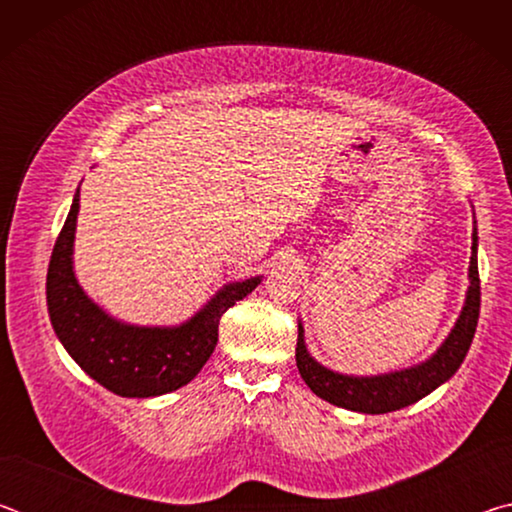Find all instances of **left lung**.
Instances as JSON below:
<instances>
[{
    "mask_svg": "<svg viewBox=\"0 0 512 512\" xmlns=\"http://www.w3.org/2000/svg\"><path fill=\"white\" fill-rule=\"evenodd\" d=\"M481 309V280L479 262H476V225L472 235V257H470V289H467L465 307L458 316L452 334L447 336L440 350L420 366L406 368L391 375L379 377H348L339 372L327 370L318 361L309 357L305 348V329L298 325L296 363L300 377L314 391L320 400L334 406L359 413H391L404 409L413 402L422 400L424 395L436 391L440 384L454 375L461 366L467 350H470L476 323H479Z\"/></svg>",
    "mask_w": 512,
    "mask_h": 512,
    "instance_id": "8db88e82",
    "label": "left lung"
}]
</instances>
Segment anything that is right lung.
I'll return each instance as SVG.
<instances>
[{
  "label": "right lung",
  "mask_w": 512,
  "mask_h": 512,
  "mask_svg": "<svg viewBox=\"0 0 512 512\" xmlns=\"http://www.w3.org/2000/svg\"><path fill=\"white\" fill-rule=\"evenodd\" d=\"M79 189L51 250L47 307L54 332L72 359L121 397H155L192 381L219 341V320L259 282L250 277L223 287L198 314L178 327H135L110 318L85 296L74 277L72 250Z\"/></svg>",
  "instance_id": "add662e5"
}]
</instances>
